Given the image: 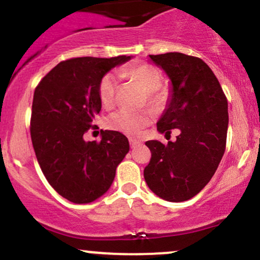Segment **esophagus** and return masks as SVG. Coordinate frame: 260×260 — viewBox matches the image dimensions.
I'll list each match as a JSON object with an SVG mask.
<instances>
[{"mask_svg":"<svg viewBox=\"0 0 260 260\" xmlns=\"http://www.w3.org/2000/svg\"><path fill=\"white\" fill-rule=\"evenodd\" d=\"M129 144H131V148H136L142 144V142H139V140H136V139H129Z\"/></svg>","mask_w":260,"mask_h":260,"instance_id":"obj_1","label":"esophagus"}]
</instances>
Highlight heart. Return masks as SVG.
I'll return each instance as SVG.
<instances>
[{"mask_svg":"<svg viewBox=\"0 0 260 260\" xmlns=\"http://www.w3.org/2000/svg\"><path fill=\"white\" fill-rule=\"evenodd\" d=\"M126 76L132 77L144 86L148 91V98L151 103L159 104L162 100V95L157 92L161 85V74L154 66L143 63L128 68L122 72ZM117 85V77L115 73H107L101 79L99 85V96L103 105L111 106L115 101V91ZM153 112L150 110H128L122 109L112 113L107 118L106 124L110 129L117 131L127 136H138L153 121Z\"/></svg>","mask_w":260,"mask_h":260,"instance_id":"obj_1","label":"heart"}]
</instances>
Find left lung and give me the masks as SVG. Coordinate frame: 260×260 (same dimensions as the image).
<instances>
[{"mask_svg":"<svg viewBox=\"0 0 260 260\" xmlns=\"http://www.w3.org/2000/svg\"><path fill=\"white\" fill-rule=\"evenodd\" d=\"M170 79L166 107L157 121L159 133L180 129L175 142L148 140L151 159L144 178L151 192L168 202L193 198L215 174L225 153L228 100L204 61L181 52L149 55Z\"/></svg>","mask_w":260,"mask_h":260,"instance_id":"obj_1","label":"left lung"}]
</instances>
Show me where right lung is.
Returning a JSON list of instances; mask_svg holds the SVG:
<instances>
[{
	"label": "right lung",
	"instance_id": "obj_1",
	"mask_svg": "<svg viewBox=\"0 0 260 260\" xmlns=\"http://www.w3.org/2000/svg\"><path fill=\"white\" fill-rule=\"evenodd\" d=\"M132 56L78 57L59 62L34 91L30 134L41 171L67 201L86 204L100 198L115 180L116 169L129 151L126 136L103 131L101 140L83 136L100 112L103 77Z\"/></svg>",
	"mask_w": 260,
	"mask_h": 260
}]
</instances>
